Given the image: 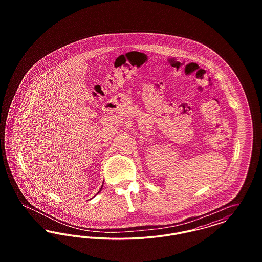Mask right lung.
<instances>
[{"label":"right lung","mask_w":262,"mask_h":262,"mask_svg":"<svg viewBox=\"0 0 262 262\" xmlns=\"http://www.w3.org/2000/svg\"><path fill=\"white\" fill-rule=\"evenodd\" d=\"M102 187H103V186H102ZM101 188H102V187H101ZM101 188H100V190H101Z\"/></svg>","instance_id":"right-lung-1"}]
</instances>
